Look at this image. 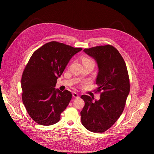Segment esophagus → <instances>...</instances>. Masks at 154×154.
I'll list each match as a JSON object with an SVG mask.
<instances>
[{
  "label": "esophagus",
  "instance_id": "34e87169",
  "mask_svg": "<svg viewBox=\"0 0 154 154\" xmlns=\"http://www.w3.org/2000/svg\"><path fill=\"white\" fill-rule=\"evenodd\" d=\"M72 96L75 98H80V96H79V94L77 93H72Z\"/></svg>",
  "mask_w": 154,
  "mask_h": 154
}]
</instances>
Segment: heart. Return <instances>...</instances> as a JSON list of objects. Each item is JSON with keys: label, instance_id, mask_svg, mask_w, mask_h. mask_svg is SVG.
<instances>
[{"label": "heart", "instance_id": "1", "mask_svg": "<svg viewBox=\"0 0 154 154\" xmlns=\"http://www.w3.org/2000/svg\"><path fill=\"white\" fill-rule=\"evenodd\" d=\"M92 61L91 59H89V58H85L83 59V61Z\"/></svg>", "mask_w": 154, "mask_h": 154}]
</instances>
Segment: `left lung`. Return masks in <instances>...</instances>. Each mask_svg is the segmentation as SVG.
I'll use <instances>...</instances> for the list:
<instances>
[{"instance_id":"8db88e82","label":"left lung","mask_w":154,"mask_h":154,"mask_svg":"<svg viewBox=\"0 0 154 154\" xmlns=\"http://www.w3.org/2000/svg\"><path fill=\"white\" fill-rule=\"evenodd\" d=\"M94 58L98 66L97 91L99 100L82 95L85 105L80 112L85 128L92 132L102 133L109 129L122 115L130 91L129 75L125 62L115 47L97 46L83 50Z\"/></svg>"}]
</instances>
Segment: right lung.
<instances>
[{
    "instance_id": "obj_1",
    "label": "right lung",
    "mask_w": 154,
    "mask_h": 154,
    "mask_svg": "<svg viewBox=\"0 0 154 154\" xmlns=\"http://www.w3.org/2000/svg\"><path fill=\"white\" fill-rule=\"evenodd\" d=\"M82 48L56 41L44 44L33 53L21 79L23 103L37 123L48 126L57 123L72 98L70 91L55 87L70 59Z\"/></svg>"
}]
</instances>
